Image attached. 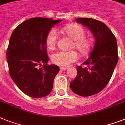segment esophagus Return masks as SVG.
Returning <instances> with one entry per match:
<instances>
[{
	"mask_svg": "<svg viewBox=\"0 0 125 125\" xmlns=\"http://www.w3.org/2000/svg\"><path fill=\"white\" fill-rule=\"evenodd\" d=\"M67 69V68L64 67H60V71H65V70Z\"/></svg>",
	"mask_w": 125,
	"mask_h": 125,
	"instance_id": "34e87169",
	"label": "esophagus"
}]
</instances>
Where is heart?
Here are the masks:
<instances>
[{"label":"heart","instance_id":"b5f03b06","mask_svg":"<svg viewBox=\"0 0 125 125\" xmlns=\"http://www.w3.org/2000/svg\"><path fill=\"white\" fill-rule=\"evenodd\" d=\"M63 31L73 40L71 47L75 48L81 54H86L91 48V40L86 36L85 31L81 26L76 24L67 25L63 27ZM58 40V31L55 28L49 30L46 36V45L47 48L52 50L55 48ZM78 55L74 50L65 51H61L54 53L51 56L53 63L59 66L66 67L77 60Z\"/></svg>","mask_w":125,"mask_h":125}]
</instances>
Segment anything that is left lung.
I'll use <instances>...</instances> for the list:
<instances>
[{
	"label": "left lung",
	"instance_id": "1",
	"mask_svg": "<svg viewBox=\"0 0 125 125\" xmlns=\"http://www.w3.org/2000/svg\"><path fill=\"white\" fill-rule=\"evenodd\" d=\"M77 22L87 26L95 38L89 58L77 66V75L70 87L75 94L87 97L97 94L106 86L118 62L117 41L114 34L101 21L91 18H79Z\"/></svg>",
	"mask_w": 125,
	"mask_h": 125
}]
</instances>
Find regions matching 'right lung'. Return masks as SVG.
Wrapping results in <instances>:
<instances>
[{"label":"right lung","instance_id":"obj_1","mask_svg":"<svg viewBox=\"0 0 125 125\" xmlns=\"http://www.w3.org/2000/svg\"><path fill=\"white\" fill-rule=\"evenodd\" d=\"M60 21L29 19L17 26L10 37L6 52L10 76L20 91L31 98H43L52 91L60 69L47 64L45 40L51 27Z\"/></svg>","mask_w":125,"mask_h":125}]
</instances>
